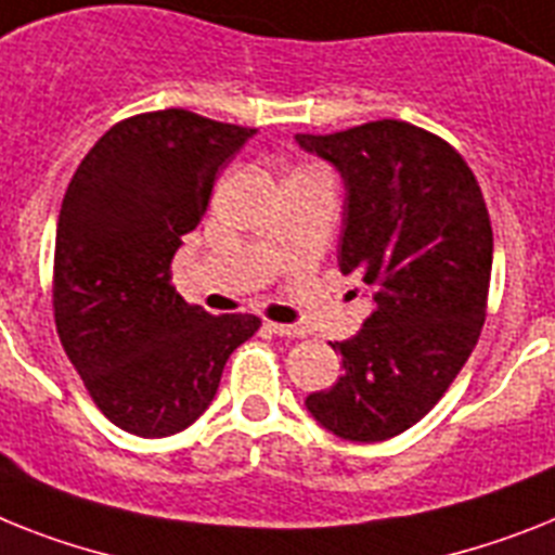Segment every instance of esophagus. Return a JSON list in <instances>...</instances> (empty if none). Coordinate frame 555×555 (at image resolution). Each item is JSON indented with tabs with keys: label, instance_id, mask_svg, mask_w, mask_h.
<instances>
[{
	"label": "esophagus",
	"instance_id": "esophagus-1",
	"mask_svg": "<svg viewBox=\"0 0 555 555\" xmlns=\"http://www.w3.org/2000/svg\"><path fill=\"white\" fill-rule=\"evenodd\" d=\"M268 330L270 333L282 335V338H305V327H299V324H276V321H268Z\"/></svg>",
	"mask_w": 555,
	"mask_h": 555
}]
</instances>
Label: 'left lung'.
<instances>
[{
    "instance_id": "obj_1",
    "label": "left lung",
    "mask_w": 555,
    "mask_h": 555,
    "mask_svg": "<svg viewBox=\"0 0 555 555\" xmlns=\"http://www.w3.org/2000/svg\"><path fill=\"white\" fill-rule=\"evenodd\" d=\"M296 141L341 171L338 264L375 291L361 333L333 344L344 375L305 403L333 435L380 443L423 421L477 347L493 259L486 197L457 149L406 120Z\"/></svg>"
}]
</instances>
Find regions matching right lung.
Here are the masks:
<instances>
[{"instance_id": "obj_1", "label": "right lung", "mask_w": 555, "mask_h": 555, "mask_svg": "<svg viewBox=\"0 0 555 555\" xmlns=\"http://www.w3.org/2000/svg\"><path fill=\"white\" fill-rule=\"evenodd\" d=\"M256 129L189 109L118 120L78 163L53 259V315L106 421L169 437L206 412L225 361L262 321L211 315L171 285V259L206 217L217 171Z\"/></svg>"}]
</instances>
